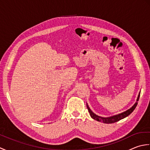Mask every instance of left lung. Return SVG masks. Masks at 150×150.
<instances>
[{"mask_svg": "<svg viewBox=\"0 0 150 150\" xmlns=\"http://www.w3.org/2000/svg\"><path fill=\"white\" fill-rule=\"evenodd\" d=\"M140 93H141V92H140L139 95H138L137 99V102L131 108H129V110H126V111H124V112H122L120 114H118V115H113V116H111L110 117H102L100 116H98L96 114H95L93 111L90 110V108H89L88 104H86V106H87L89 113H90V116L91 117L92 119H93L94 120H96L98 121V122H102L106 123V124L114 123V122H117V121H119L121 119H124V118L128 117L129 115H130L133 112V110L135 109L137 105V104H138L137 101L139 99Z\"/></svg>", "mask_w": 150, "mask_h": 150, "instance_id": "obj_1", "label": "left lung"}]
</instances>
